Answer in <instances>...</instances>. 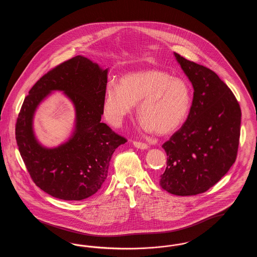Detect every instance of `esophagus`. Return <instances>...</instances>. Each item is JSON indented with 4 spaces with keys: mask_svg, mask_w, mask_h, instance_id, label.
<instances>
[{
    "mask_svg": "<svg viewBox=\"0 0 257 257\" xmlns=\"http://www.w3.org/2000/svg\"><path fill=\"white\" fill-rule=\"evenodd\" d=\"M133 144H134L135 147L140 148V149H147V148H148V146H147V144H144V143H142V142H137V141H135Z\"/></svg>",
    "mask_w": 257,
    "mask_h": 257,
    "instance_id": "1",
    "label": "esophagus"
}]
</instances>
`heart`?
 <instances>
[{"label": "heart", "instance_id": "heart-1", "mask_svg": "<svg viewBox=\"0 0 257 257\" xmlns=\"http://www.w3.org/2000/svg\"><path fill=\"white\" fill-rule=\"evenodd\" d=\"M190 86L181 78L150 69L125 74L119 86H107L103 110L108 121L119 126L138 104V115L147 131L171 134L186 119L191 107Z\"/></svg>", "mask_w": 257, "mask_h": 257}]
</instances>
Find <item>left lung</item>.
<instances>
[{
  "label": "left lung",
  "mask_w": 257,
  "mask_h": 257,
  "mask_svg": "<svg viewBox=\"0 0 257 257\" xmlns=\"http://www.w3.org/2000/svg\"><path fill=\"white\" fill-rule=\"evenodd\" d=\"M174 56L193 85L194 98L182 127L162 146L168 159L160 186L172 195L196 196L219 182L234 164L242 113L217 74Z\"/></svg>",
  "instance_id": "left-lung-1"
}]
</instances>
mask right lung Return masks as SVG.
Instances as JSON below:
<instances>
[{
    "label": "right lung",
    "instance_id": "obj_1",
    "mask_svg": "<svg viewBox=\"0 0 257 257\" xmlns=\"http://www.w3.org/2000/svg\"><path fill=\"white\" fill-rule=\"evenodd\" d=\"M108 69L82 56L64 61L42 76L29 91L17 117L16 142L33 181L50 196L82 200L94 195L107 178L114 150L127 142L101 122ZM53 90L74 103L73 137L60 147L46 149L32 130L37 106Z\"/></svg>",
    "mask_w": 257,
    "mask_h": 257
}]
</instances>
